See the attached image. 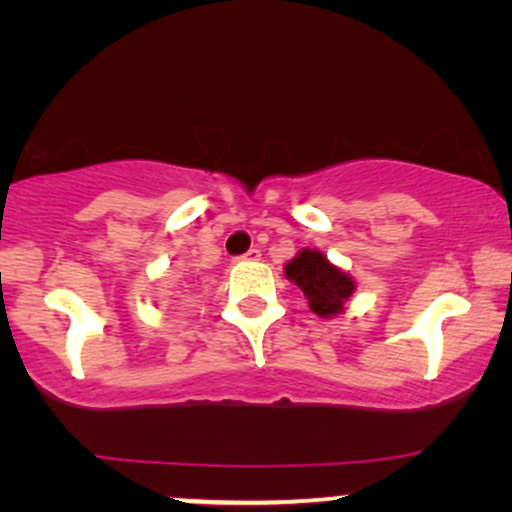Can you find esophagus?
<instances>
[{
  "instance_id": "1",
  "label": "esophagus",
  "mask_w": 512,
  "mask_h": 512,
  "mask_svg": "<svg viewBox=\"0 0 512 512\" xmlns=\"http://www.w3.org/2000/svg\"><path fill=\"white\" fill-rule=\"evenodd\" d=\"M258 258H261V251H258V249H249L242 258H239V261H258Z\"/></svg>"
}]
</instances>
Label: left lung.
I'll return each instance as SVG.
<instances>
[{
	"label": "left lung",
	"instance_id": "1",
	"mask_svg": "<svg viewBox=\"0 0 512 512\" xmlns=\"http://www.w3.org/2000/svg\"><path fill=\"white\" fill-rule=\"evenodd\" d=\"M285 278L304 292L309 309L321 318L340 316L357 290L352 275L330 263L318 249H302L287 261Z\"/></svg>",
	"mask_w": 512,
	"mask_h": 512
}]
</instances>
